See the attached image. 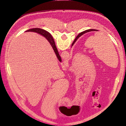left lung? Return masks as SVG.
I'll return each instance as SVG.
<instances>
[{
    "label": "left lung",
    "mask_w": 126,
    "mask_h": 126,
    "mask_svg": "<svg viewBox=\"0 0 126 126\" xmlns=\"http://www.w3.org/2000/svg\"><path fill=\"white\" fill-rule=\"evenodd\" d=\"M92 31H98V30H96V29H88V30H85V31H84V32H82L81 33H79V35L76 37V39H75V40L74 41V42H73V43L72 44V46H73V45L75 44V43L76 42V41L77 40V39L79 37H80L81 35H82L83 33H86V32H92Z\"/></svg>",
    "instance_id": "8db88e82"
}]
</instances>
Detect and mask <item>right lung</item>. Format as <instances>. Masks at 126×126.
Listing matches in <instances>:
<instances>
[{"mask_svg": "<svg viewBox=\"0 0 126 126\" xmlns=\"http://www.w3.org/2000/svg\"><path fill=\"white\" fill-rule=\"evenodd\" d=\"M27 32H37V33L40 34V35H43L44 36H45V37L48 40L49 43H50L52 48L54 49V50L55 54H56V55L57 57V58H58V59L59 60H61V57H60V56L59 54L58 50H57V49L56 48L54 38H53L51 36V35H50V33L48 32L47 31H46V30H44V29H40V28H37L29 29L28 30H27Z\"/></svg>", "mask_w": 126, "mask_h": 126, "instance_id": "add662e5", "label": "right lung"}]
</instances>
